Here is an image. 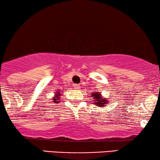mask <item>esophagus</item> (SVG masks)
Listing matches in <instances>:
<instances>
[{
  "instance_id": "obj_1",
  "label": "esophagus",
  "mask_w": 160,
  "mask_h": 160,
  "mask_svg": "<svg viewBox=\"0 0 160 160\" xmlns=\"http://www.w3.org/2000/svg\"><path fill=\"white\" fill-rule=\"evenodd\" d=\"M74 88L75 89H79L80 88V87H79V85L78 84H74Z\"/></svg>"
}]
</instances>
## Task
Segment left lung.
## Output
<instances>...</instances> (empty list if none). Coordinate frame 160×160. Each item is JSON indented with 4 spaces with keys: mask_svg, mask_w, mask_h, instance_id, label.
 Masks as SVG:
<instances>
[{
    "mask_svg": "<svg viewBox=\"0 0 160 160\" xmlns=\"http://www.w3.org/2000/svg\"><path fill=\"white\" fill-rule=\"evenodd\" d=\"M94 99H95V102L93 103H95L96 106H100V107H104L106 106V102H108V100H107L103 98L102 97H101V94L98 93V92H95L92 93V95Z\"/></svg>",
    "mask_w": 160,
    "mask_h": 160,
    "instance_id": "obj_1",
    "label": "left lung"
}]
</instances>
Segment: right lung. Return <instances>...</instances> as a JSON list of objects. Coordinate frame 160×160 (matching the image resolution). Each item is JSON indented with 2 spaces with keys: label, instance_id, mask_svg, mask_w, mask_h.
Masks as SVG:
<instances>
[{
  "label": "right lung",
  "instance_id": "add662e5",
  "mask_svg": "<svg viewBox=\"0 0 160 160\" xmlns=\"http://www.w3.org/2000/svg\"><path fill=\"white\" fill-rule=\"evenodd\" d=\"M61 95V94H56V95H55V97H54L53 98V100L54 101L53 102H59V101H60V97H59V96H60Z\"/></svg>",
  "mask_w": 160,
  "mask_h": 160
}]
</instances>
